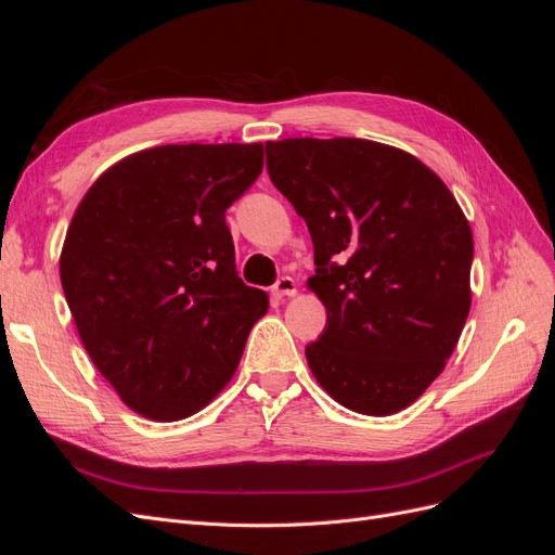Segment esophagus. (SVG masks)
<instances>
[{"mask_svg":"<svg viewBox=\"0 0 555 555\" xmlns=\"http://www.w3.org/2000/svg\"><path fill=\"white\" fill-rule=\"evenodd\" d=\"M271 294L275 296V298H287V296H294L296 294V282H294V278H289V275H282L273 287H271Z\"/></svg>","mask_w":555,"mask_h":555,"instance_id":"1","label":"esophagus"}]
</instances>
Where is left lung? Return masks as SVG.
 <instances>
[{
  "mask_svg": "<svg viewBox=\"0 0 555 555\" xmlns=\"http://www.w3.org/2000/svg\"><path fill=\"white\" fill-rule=\"evenodd\" d=\"M266 166L314 245L326 328L306 347L312 375L351 412L405 410L469 312L475 243L456 198L410 153L365 139L268 141Z\"/></svg>",
  "mask_w": 555,
  "mask_h": 555,
  "instance_id": "obj_1",
  "label": "left lung"
}]
</instances>
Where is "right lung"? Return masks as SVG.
Returning <instances> with one entry per match:
<instances>
[{
	"instance_id": "right-lung-1",
	"label": "right lung",
	"mask_w": 555,
	"mask_h": 555,
	"mask_svg": "<svg viewBox=\"0 0 555 555\" xmlns=\"http://www.w3.org/2000/svg\"><path fill=\"white\" fill-rule=\"evenodd\" d=\"M261 169V143L159 145L111 166L80 201L62 289L96 371L145 418L208 405L268 310L238 278L224 220Z\"/></svg>"
}]
</instances>
